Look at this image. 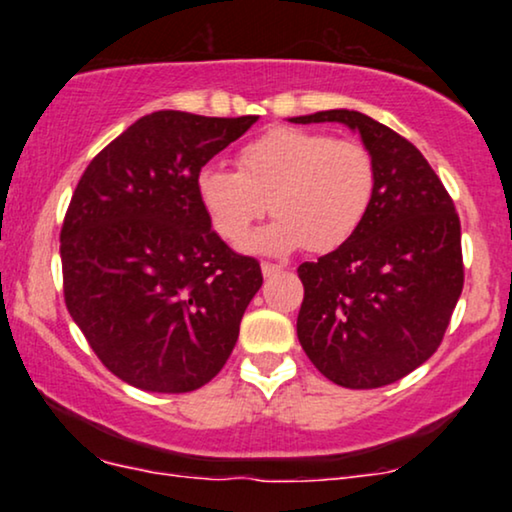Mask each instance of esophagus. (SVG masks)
Instances as JSON below:
<instances>
[{
	"label": "esophagus",
	"mask_w": 512,
	"mask_h": 512,
	"mask_svg": "<svg viewBox=\"0 0 512 512\" xmlns=\"http://www.w3.org/2000/svg\"><path fill=\"white\" fill-rule=\"evenodd\" d=\"M261 270H263V277H272V275H277V272H282L284 265L265 261V263H261Z\"/></svg>",
	"instance_id": "1"
}]
</instances>
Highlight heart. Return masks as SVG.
<instances>
[{"instance_id":"b5f03b06","label":"heart","mask_w":512,"mask_h":512,"mask_svg":"<svg viewBox=\"0 0 512 512\" xmlns=\"http://www.w3.org/2000/svg\"><path fill=\"white\" fill-rule=\"evenodd\" d=\"M375 186V158L361 142L298 128L244 144L237 172L205 165L195 179L200 205L226 242H240L270 207L275 219L242 244L256 254L342 247L368 216Z\"/></svg>"}]
</instances>
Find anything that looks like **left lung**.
<instances>
[{
  "instance_id": "left-lung-1",
  "label": "left lung",
  "mask_w": 512,
  "mask_h": 512,
  "mask_svg": "<svg viewBox=\"0 0 512 512\" xmlns=\"http://www.w3.org/2000/svg\"><path fill=\"white\" fill-rule=\"evenodd\" d=\"M291 123H342L373 153L377 186L361 228L303 263L298 340L328 380L377 389L436 352L464 289L461 226L426 158L361 111L331 109Z\"/></svg>"
}]
</instances>
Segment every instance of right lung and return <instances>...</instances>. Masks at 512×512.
<instances>
[{
    "instance_id": "obj_1",
    "label": "right lung",
    "mask_w": 512,
    "mask_h": 512,
    "mask_svg": "<svg viewBox=\"0 0 512 512\" xmlns=\"http://www.w3.org/2000/svg\"><path fill=\"white\" fill-rule=\"evenodd\" d=\"M256 121L153 111L76 186L60 233L65 303L97 359L132 387L186 394L233 352L261 265L214 233L195 179Z\"/></svg>"
}]
</instances>
